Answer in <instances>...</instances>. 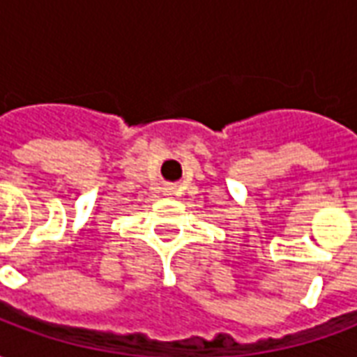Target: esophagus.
I'll return each instance as SVG.
<instances>
[{
	"mask_svg": "<svg viewBox=\"0 0 357 357\" xmlns=\"http://www.w3.org/2000/svg\"><path fill=\"white\" fill-rule=\"evenodd\" d=\"M174 191V187H168V193H172Z\"/></svg>",
	"mask_w": 357,
	"mask_h": 357,
	"instance_id": "obj_1",
	"label": "esophagus"
}]
</instances>
